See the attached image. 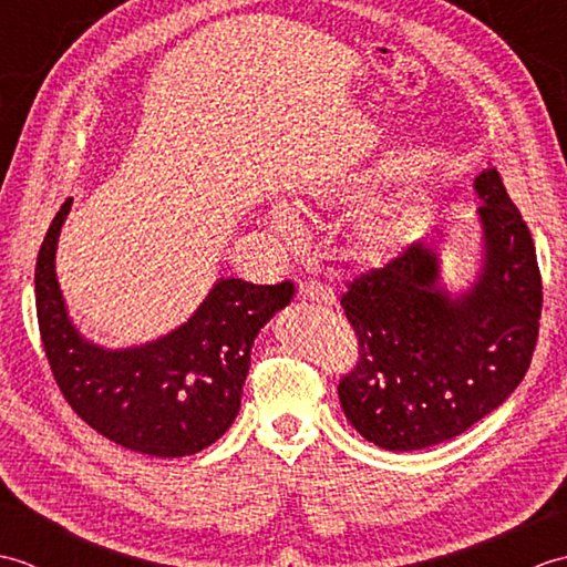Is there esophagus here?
Masks as SVG:
<instances>
[{
    "mask_svg": "<svg viewBox=\"0 0 567 567\" xmlns=\"http://www.w3.org/2000/svg\"><path fill=\"white\" fill-rule=\"evenodd\" d=\"M297 290H299V297L309 299V302H317V305H333L336 302V295H333L331 287L315 282V280L299 282Z\"/></svg>",
    "mask_w": 567,
    "mask_h": 567,
    "instance_id": "obj_1",
    "label": "esophagus"
}]
</instances>
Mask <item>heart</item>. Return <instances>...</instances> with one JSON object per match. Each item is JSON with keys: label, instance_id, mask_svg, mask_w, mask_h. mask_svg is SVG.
Wrapping results in <instances>:
<instances>
[{"label": "heart", "instance_id": "heart-1", "mask_svg": "<svg viewBox=\"0 0 567 567\" xmlns=\"http://www.w3.org/2000/svg\"><path fill=\"white\" fill-rule=\"evenodd\" d=\"M307 197L321 204V207H341V204L355 202L358 192L351 187L309 189ZM270 219L275 231L285 236L297 234V216L290 209L277 207ZM412 226V216L400 207H392V204H372V207H365L355 216L351 226V246L358 256L368 260H388L406 246Z\"/></svg>", "mask_w": 567, "mask_h": 567}]
</instances>
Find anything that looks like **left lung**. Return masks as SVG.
<instances>
[{
	"label": "left lung",
	"mask_w": 567,
	"mask_h": 567,
	"mask_svg": "<svg viewBox=\"0 0 567 567\" xmlns=\"http://www.w3.org/2000/svg\"><path fill=\"white\" fill-rule=\"evenodd\" d=\"M485 262L475 287H439L431 240H414L341 297L358 360L339 382L346 419L384 451L461 436L507 400L532 365L544 287L532 231L495 167L475 177Z\"/></svg>",
	"instance_id": "8db88e82"
}]
</instances>
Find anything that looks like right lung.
Here are the masks:
<instances>
[{"label":"right lung","mask_w":567,"mask_h":567,"mask_svg":"<svg viewBox=\"0 0 567 567\" xmlns=\"http://www.w3.org/2000/svg\"><path fill=\"white\" fill-rule=\"evenodd\" d=\"M72 199L35 260V315L53 380L84 424L124 449L183 457L219 441L240 409L250 346L295 285L219 280L183 327L128 351H104L72 327L55 280V246Z\"/></svg>","instance_id":"1"}]
</instances>
